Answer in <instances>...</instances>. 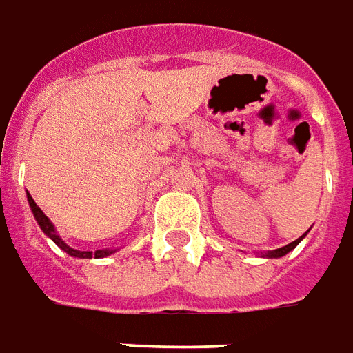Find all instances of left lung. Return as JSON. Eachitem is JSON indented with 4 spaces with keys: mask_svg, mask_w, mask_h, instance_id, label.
Masks as SVG:
<instances>
[{
    "mask_svg": "<svg viewBox=\"0 0 353 353\" xmlns=\"http://www.w3.org/2000/svg\"><path fill=\"white\" fill-rule=\"evenodd\" d=\"M310 230V228H309ZM309 230H307V232H305V234H303L301 237H297L296 241H292V243H288V245H286V247H281V249H275V250H268V252H262V256L263 258H283V256H286V254H288L290 250H294L297 247V245H299V243L303 241V237L307 236V234H309Z\"/></svg>",
    "mask_w": 353,
    "mask_h": 353,
    "instance_id": "obj_1",
    "label": "left lung"
}]
</instances>
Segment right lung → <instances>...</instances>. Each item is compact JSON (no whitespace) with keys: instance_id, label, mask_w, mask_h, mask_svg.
Wrapping results in <instances>:
<instances>
[{"instance_id":"obj_1","label":"right lung","mask_w":353,"mask_h":353,"mask_svg":"<svg viewBox=\"0 0 353 353\" xmlns=\"http://www.w3.org/2000/svg\"><path fill=\"white\" fill-rule=\"evenodd\" d=\"M28 202H30V208H31V211H33V216H35V221H37L39 228L44 232V236L50 237L52 241L56 243L57 247L63 250V252H67L69 256H72V258H106L119 250V249H99V250H95V252H91V250L72 249L70 245H67V243H65L63 239L59 237L56 226H54L50 219L44 215L43 211H41V208H39L37 203L33 202V198H31L30 194H28Z\"/></svg>"}]
</instances>
